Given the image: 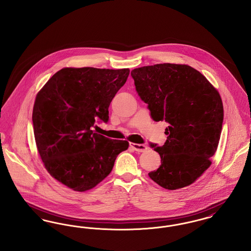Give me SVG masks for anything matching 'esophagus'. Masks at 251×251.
<instances>
[{
	"instance_id": "obj_1",
	"label": "esophagus",
	"mask_w": 251,
	"mask_h": 251,
	"mask_svg": "<svg viewBox=\"0 0 251 251\" xmlns=\"http://www.w3.org/2000/svg\"><path fill=\"white\" fill-rule=\"evenodd\" d=\"M130 147L131 149H133V151H138V152H143L148 149L147 146H145L143 144L130 143Z\"/></svg>"
}]
</instances>
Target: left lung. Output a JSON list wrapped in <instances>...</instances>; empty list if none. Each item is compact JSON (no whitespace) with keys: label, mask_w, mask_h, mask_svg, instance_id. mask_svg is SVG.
Wrapping results in <instances>:
<instances>
[{"label":"left lung","mask_w":251,"mask_h":251,"mask_svg":"<svg viewBox=\"0 0 251 251\" xmlns=\"http://www.w3.org/2000/svg\"><path fill=\"white\" fill-rule=\"evenodd\" d=\"M131 75L151 119L168 123L165 144L150 143L162 163L150 178L168 190L190 185L211 166L218 146L224 118L219 93L187 65L157 64Z\"/></svg>","instance_id":"obj_1"}]
</instances>
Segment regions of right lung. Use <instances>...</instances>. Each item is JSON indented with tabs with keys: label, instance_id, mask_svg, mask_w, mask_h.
Masks as SVG:
<instances>
[{
	"label": "right lung",
	"instance_id": "obj_1",
	"mask_svg": "<svg viewBox=\"0 0 251 251\" xmlns=\"http://www.w3.org/2000/svg\"><path fill=\"white\" fill-rule=\"evenodd\" d=\"M129 69L65 68L36 95L33 124L36 147L50 176L74 191L95 187L112 171L129 142L93 132L109 120L108 108Z\"/></svg>",
	"mask_w": 251,
	"mask_h": 251
}]
</instances>
